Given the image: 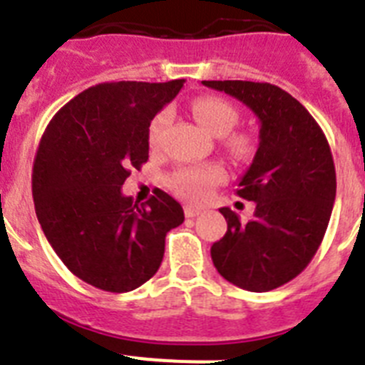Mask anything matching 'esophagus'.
I'll use <instances>...</instances> for the list:
<instances>
[{
	"instance_id": "1",
	"label": "esophagus",
	"mask_w": 365,
	"mask_h": 365,
	"mask_svg": "<svg viewBox=\"0 0 365 365\" xmlns=\"http://www.w3.org/2000/svg\"><path fill=\"white\" fill-rule=\"evenodd\" d=\"M199 214H201V208H195V206H185L186 217H195V215Z\"/></svg>"
}]
</instances>
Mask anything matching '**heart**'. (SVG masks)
Wrapping results in <instances>:
<instances>
[{
	"mask_svg": "<svg viewBox=\"0 0 365 365\" xmlns=\"http://www.w3.org/2000/svg\"><path fill=\"white\" fill-rule=\"evenodd\" d=\"M192 111L206 130L214 135H219V137L230 133L234 125L237 124V118H240L237 109L228 100L212 95L199 96L192 104ZM168 124H170V111L168 109L159 111L151 118L150 128H148V144H150L151 150L160 148ZM227 144L240 157L248 155L254 148L252 137L247 133L232 135ZM222 180H225V170L221 166H217V164H197V166H185L177 170L170 177V188L186 201L201 202L208 197L212 188L221 185Z\"/></svg>",
	"mask_w": 365,
	"mask_h": 365,
	"instance_id": "b5f03b06",
	"label": "heart"
}]
</instances>
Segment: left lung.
Returning a JSON list of instances; mask_svg holds the SVG:
<instances>
[{
    "instance_id": "left-lung-1",
    "label": "left lung",
    "mask_w": 365,
    "mask_h": 365,
    "mask_svg": "<svg viewBox=\"0 0 365 365\" xmlns=\"http://www.w3.org/2000/svg\"><path fill=\"white\" fill-rule=\"evenodd\" d=\"M206 87L241 100L261 122L259 148L235 193L256 202L241 222L221 208L227 234L212 245V261L227 282L267 292L311 263L324 240L336 172L327 138L311 113L282 87L245 80H205Z\"/></svg>"
}]
</instances>
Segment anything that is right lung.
Masks as SVG:
<instances>
[{"mask_svg":"<svg viewBox=\"0 0 365 365\" xmlns=\"http://www.w3.org/2000/svg\"><path fill=\"white\" fill-rule=\"evenodd\" d=\"M182 83H98L69 100L41 135L32 168L38 221L63 265L96 289L130 292L146 283L166 234L185 221L163 190L140 206L120 190L148 160L151 118Z\"/></svg>","mask_w":365,"mask_h":365,"instance_id":"add662e5","label":"right lung"}]
</instances>
